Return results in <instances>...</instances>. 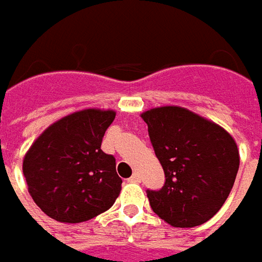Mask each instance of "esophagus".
Returning a JSON list of instances; mask_svg holds the SVG:
<instances>
[{"mask_svg":"<svg viewBox=\"0 0 262 262\" xmlns=\"http://www.w3.org/2000/svg\"><path fill=\"white\" fill-rule=\"evenodd\" d=\"M128 181H129V182H136V184H138V182L141 181V178H140V175H138V173H134V175L131 176Z\"/></svg>","mask_w":262,"mask_h":262,"instance_id":"obj_1","label":"esophagus"}]
</instances>
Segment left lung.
Listing matches in <instances>:
<instances>
[{
	"mask_svg": "<svg viewBox=\"0 0 262 262\" xmlns=\"http://www.w3.org/2000/svg\"><path fill=\"white\" fill-rule=\"evenodd\" d=\"M141 118L166 178L159 191H147L153 211L173 227L206 223L225 204L236 179L233 137L181 106L155 107Z\"/></svg>",
	"mask_w": 262,
	"mask_h": 262,
	"instance_id": "left-lung-1",
	"label": "left lung"
}]
</instances>
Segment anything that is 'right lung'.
Here are the masks:
<instances>
[{
    "label": "right lung",
    "instance_id": "1",
    "mask_svg": "<svg viewBox=\"0 0 262 262\" xmlns=\"http://www.w3.org/2000/svg\"><path fill=\"white\" fill-rule=\"evenodd\" d=\"M115 115L95 107L70 114L48 126L27 150L23 173L29 192L56 222H87L114 206L122 179L115 157L100 146Z\"/></svg>",
    "mask_w": 262,
    "mask_h": 262
}]
</instances>
